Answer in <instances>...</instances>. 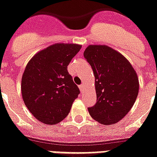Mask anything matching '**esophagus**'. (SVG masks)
<instances>
[{
    "label": "esophagus",
    "mask_w": 157,
    "mask_h": 157,
    "mask_svg": "<svg viewBox=\"0 0 157 157\" xmlns=\"http://www.w3.org/2000/svg\"><path fill=\"white\" fill-rule=\"evenodd\" d=\"M84 88H85V86H84V85H83V84H81V85H79V89H80L81 92H83V90H84Z\"/></svg>",
    "instance_id": "34e87169"
}]
</instances>
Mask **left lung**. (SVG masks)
Listing matches in <instances>:
<instances>
[{
  "label": "left lung",
  "instance_id": "left-lung-1",
  "mask_svg": "<svg viewBox=\"0 0 157 157\" xmlns=\"http://www.w3.org/2000/svg\"><path fill=\"white\" fill-rule=\"evenodd\" d=\"M84 57L95 76L96 104L89 107L94 119L104 125L121 120L130 111L139 94V80L127 59L107 46L90 45Z\"/></svg>",
  "mask_w": 157,
  "mask_h": 157
}]
</instances>
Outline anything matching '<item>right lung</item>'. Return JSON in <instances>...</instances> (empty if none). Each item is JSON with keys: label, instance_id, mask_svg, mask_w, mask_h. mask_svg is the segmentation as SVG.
Segmentation results:
<instances>
[{"label": "right lung", "instance_id": "obj_1", "mask_svg": "<svg viewBox=\"0 0 157 157\" xmlns=\"http://www.w3.org/2000/svg\"><path fill=\"white\" fill-rule=\"evenodd\" d=\"M81 48L77 44L56 43L37 53L25 67L21 78L22 98L42 123L57 124L64 119L80 94L67 65Z\"/></svg>", "mask_w": 157, "mask_h": 157}]
</instances>
